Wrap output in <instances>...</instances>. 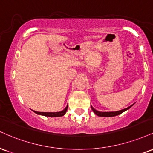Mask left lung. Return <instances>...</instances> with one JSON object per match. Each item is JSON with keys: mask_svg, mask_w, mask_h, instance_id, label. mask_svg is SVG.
<instances>
[{"mask_svg": "<svg viewBox=\"0 0 153 153\" xmlns=\"http://www.w3.org/2000/svg\"><path fill=\"white\" fill-rule=\"evenodd\" d=\"M134 104H132V105H130L128 107V108H125V109H123L121 110H118V111H115V112H100V111H97L94 108H93V107L91 106V109L93 111V113H94L95 115H97V116H100V117H114V116H116V115H120L121 113H123V112L126 111V110H129L131 107Z\"/></svg>", "mask_w": 153, "mask_h": 153, "instance_id": "1", "label": "left lung"}]
</instances>
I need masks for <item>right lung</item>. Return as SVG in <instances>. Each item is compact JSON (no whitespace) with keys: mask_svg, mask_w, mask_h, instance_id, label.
<instances>
[{"mask_svg":"<svg viewBox=\"0 0 153 153\" xmlns=\"http://www.w3.org/2000/svg\"><path fill=\"white\" fill-rule=\"evenodd\" d=\"M68 105L65 107V108L64 110H62V111L60 112H56V113H44V112H37L34 111V113L40 115H43V116H47V117H61L65 115L66 111L68 110Z\"/></svg>","mask_w":153,"mask_h":153,"instance_id":"obj_1","label":"right lung"}]
</instances>
